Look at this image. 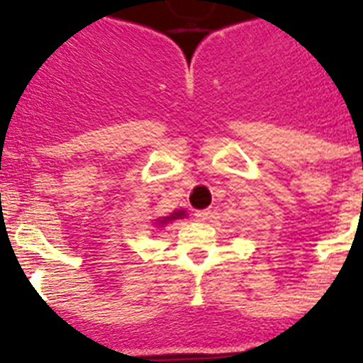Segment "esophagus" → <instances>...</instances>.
Returning <instances> with one entry per match:
<instances>
[{
    "instance_id": "34e87169",
    "label": "esophagus",
    "mask_w": 363,
    "mask_h": 363,
    "mask_svg": "<svg viewBox=\"0 0 363 363\" xmlns=\"http://www.w3.org/2000/svg\"><path fill=\"white\" fill-rule=\"evenodd\" d=\"M194 216H196L197 222H205V220H208V216H211V211H208V208H205V211H196L194 212Z\"/></svg>"
}]
</instances>
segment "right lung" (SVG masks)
<instances>
[{
	"label": "right lung",
	"instance_id": "add662e5",
	"mask_svg": "<svg viewBox=\"0 0 363 363\" xmlns=\"http://www.w3.org/2000/svg\"><path fill=\"white\" fill-rule=\"evenodd\" d=\"M179 216H184V212H175V214H172V216L169 218H166V220H162V223L164 222H169V220H175V218H179Z\"/></svg>",
	"mask_w": 363,
	"mask_h": 363
}]
</instances>
